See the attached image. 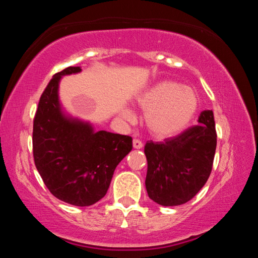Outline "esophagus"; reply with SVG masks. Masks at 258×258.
<instances>
[{
	"label": "esophagus",
	"mask_w": 258,
	"mask_h": 258,
	"mask_svg": "<svg viewBox=\"0 0 258 258\" xmlns=\"http://www.w3.org/2000/svg\"><path fill=\"white\" fill-rule=\"evenodd\" d=\"M133 147L135 148V149H141V148L143 147V143H142L141 140L134 139L133 140Z\"/></svg>",
	"instance_id": "34e87169"
}]
</instances>
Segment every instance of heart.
Listing matches in <instances>:
<instances>
[{
	"instance_id": "b5f03b06",
	"label": "heart",
	"mask_w": 258,
	"mask_h": 258,
	"mask_svg": "<svg viewBox=\"0 0 258 258\" xmlns=\"http://www.w3.org/2000/svg\"><path fill=\"white\" fill-rule=\"evenodd\" d=\"M138 103L147 111L146 124L158 138L182 132L194 119L199 108L197 93L175 81H161L138 97ZM123 117L132 119L133 113L124 109Z\"/></svg>"
}]
</instances>
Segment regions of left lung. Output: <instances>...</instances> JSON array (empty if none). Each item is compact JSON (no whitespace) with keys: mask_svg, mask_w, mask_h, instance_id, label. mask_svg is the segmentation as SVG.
Returning a JSON list of instances; mask_svg holds the SVG:
<instances>
[{"mask_svg":"<svg viewBox=\"0 0 258 258\" xmlns=\"http://www.w3.org/2000/svg\"><path fill=\"white\" fill-rule=\"evenodd\" d=\"M214 113L204 110L198 125L164 142L148 141L146 187L161 206H178L198 194L211 175L216 150Z\"/></svg>","mask_w":258,"mask_h":258,"instance_id":"left-lung-1","label":"left lung"}]
</instances>
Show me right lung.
I'll use <instances>...</instances> for the list:
<instances>
[{
	"mask_svg": "<svg viewBox=\"0 0 258 258\" xmlns=\"http://www.w3.org/2000/svg\"><path fill=\"white\" fill-rule=\"evenodd\" d=\"M68 67L56 73L42 93L33 125L35 166L47 189L61 202L91 206L106 196L121 159L132 150V138L68 118L61 111V76L80 73Z\"/></svg>",
	"mask_w": 258,
	"mask_h": 258,
	"instance_id": "add662e5",
	"label": "right lung"
}]
</instances>
